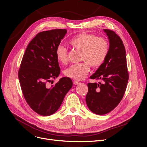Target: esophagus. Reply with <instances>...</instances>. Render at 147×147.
Here are the masks:
<instances>
[{
    "instance_id": "34e87169",
    "label": "esophagus",
    "mask_w": 147,
    "mask_h": 147,
    "mask_svg": "<svg viewBox=\"0 0 147 147\" xmlns=\"http://www.w3.org/2000/svg\"><path fill=\"white\" fill-rule=\"evenodd\" d=\"M80 83V82L77 81V80H74V84H78Z\"/></svg>"
}]
</instances>
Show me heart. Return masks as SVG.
Instances as JSON below:
<instances>
[{
    "instance_id": "obj_1",
    "label": "heart",
    "mask_w": 147,
    "mask_h": 147,
    "mask_svg": "<svg viewBox=\"0 0 147 147\" xmlns=\"http://www.w3.org/2000/svg\"><path fill=\"white\" fill-rule=\"evenodd\" d=\"M68 43L74 49L81 51L80 61L83 62L71 65L64 71V74L67 77L78 80L86 77L90 65L93 68H98L103 64L110 50L107 39L91 33H80L70 39ZM55 55L59 63L67 64L68 51L64 47H57Z\"/></svg>"
}]
</instances>
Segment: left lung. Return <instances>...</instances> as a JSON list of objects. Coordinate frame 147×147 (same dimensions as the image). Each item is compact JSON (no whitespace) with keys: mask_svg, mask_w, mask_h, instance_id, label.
<instances>
[{"mask_svg":"<svg viewBox=\"0 0 147 147\" xmlns=\"http://www.w3.org/2000/svg\"><path fill=\"white\" fill-rule=\"evenodd\" d=\"M110 42L107 57L91 79L99 83H88L86 102L92 112L104 115L119 104L125 93L129 79L126 50L122 40L114 31L104 29Z\"/></svg>","mask_w":147,"mask_h":147,"instance_id":"obj_1","label":"left lung"}]
</instances>
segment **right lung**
Wrapping results in <instances>:
<instances>
[{"label":"right lung","instance_id":"obj_1","mask_svg":"<svg viewBox=\"0 0 147 147\" xmlns=\"http://www.w3.org/2000/svg\"><path fill=\"white\" fill-rule=\"evenodd\" d=\"M66 29L39 32L28 45L22 59L18 77L22 92L30 107L42 116L55 113L72 86L69 77H63L51 88L47 84L59 76L60 67L55 51Z\"/></svg>","mask_w":147,"mask_h":147}]
</instances>
